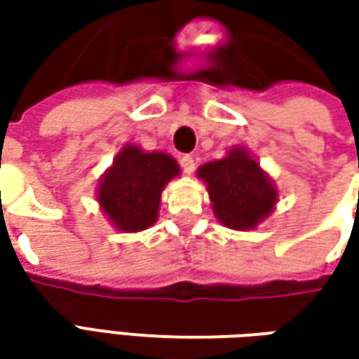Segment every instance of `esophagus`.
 Returning a JSON list of instances; mask_svg holds the SVG:
<instances>
[{"label": "esophagus", "instance_id": "esophagus-1", "mask_svg": "<svg viewBox=\"0 0 359 359\" xmlns=\"http://www.w3.org/2000/svg\"><path fill=\"white\" fill-rule=\"evenodd\" d=\"M180 163H182V170L186 173H194V170H196V159L191 158V156H184V158L180 159Z\"/></svg>", "mask_w": 359, "mask_h": 359}]
</instances>
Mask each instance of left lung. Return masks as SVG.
I'll return each mask as SVG.
<instances>
[{
	"mask_svg": "<svg viewBox=\"0 0 359 359\" xmlns=\"http://www.w3.org/2000/svg\"><path fill=\"white\" fill-rule=\"evenodd\" d=\"M215 217L231 229H252L276 208L278 189L248 149L231 147L224 159L198 168Z\"/></svg>",
	"mask_w": 359,
	"mask_h": 359,
	"instance_id": "left-lung-1",
	"label": "left lung"
}]
</instances>
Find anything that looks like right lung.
<instances>
[{
  "label": "right lung",
  "instance_id": "add662e5",
  "mask_svg": "<svg viewBox=\"0 0 359 359\" xmlns=\"http://www.w3.org/2000/svg\"><path fill=\"white\" fill-rule=\"evenodd\" d=\"M175 175L180 165L172 156L126 144L100 180V208L121 231L147 229L158 219L163 187Z\"/></svg>",
  "mask_w": 359,
  "mask_h": 359
}]
</instances>
